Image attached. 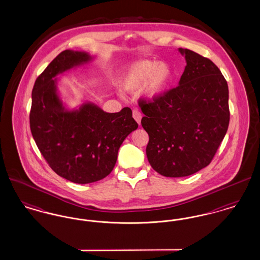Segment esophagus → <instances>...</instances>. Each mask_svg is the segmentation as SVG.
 <instances>
[{"label": "esophagus", "mask_w": 260, "mask_h": 260, "mask_svg": "<svg viewBox=\"0 0 260 260\" xmlns=\"http://www.w3.org/2000/svg\"><path fill=\"white\" fill-rule=\"evenodd\" d=\"M133 117H134V119L137 122V124H140V123H141V118H142V114L136 109V110H134V112H133Z\"/></svg>", "instance_id": "esophagus-1"}]
</instances>
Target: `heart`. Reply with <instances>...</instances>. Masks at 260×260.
I'll list each match as a JSON object with an SVG mask.
<instances>
[{"mask_svg": "<svg viewBox=\"0 0 260 260\" xmlns=\"http://www.w3.org/2000/svg\"><path fill=\"white\" fill-rule=\"evenodd\" d=\"M171 79V71L162 62L139 61L124 75L121 85L125 90L135 91L144 87L148 99H156L164 92Z\"/></svg>", "mask_w": 260, "mask_h": 260, "instance_id": "1", "label": "heart"}]
</instances>
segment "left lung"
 <instances>
[{"instance_id": "left-lung-1", "label": "left lung", "mask_w": 260, "mask_h": 260, "mask_svg": "<svg viewBox=\"0 0 260 260\" xmlns=\"http://www.w3.org/2000/svg\"><path fill=\"white\" fill-rule=\"evenodd\" d=\"M178 50L186 60L178 86L152 101L139 100L149 136L147 159L167 177L188 176L209 166L230 120L228 85L218 67L197 52Z\"/></svg>"}]
</instances>
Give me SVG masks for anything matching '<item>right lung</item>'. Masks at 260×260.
I'll list each match as a JSON object with an SVG mask.
<instances>
[{
	"label": "right lung",
	"instance_id": "obj_1",
	"mask_svg": "<svg viewBox=\"0 0 260 260\" xmlns=\"http://www.w3.org/2000/svg\"><path fill=\"white\" fill-rule=\"evenodd\" d=\"M91 59L85 51H62L38 77L32 90L30 128L38 148L54 173L79 184L111 173L120 146L138 126L128 107L107 113L90 102L76 110L63 106L55 77Z\"/></svg>",
	"mask_w": 260,
	"mask_h": 260
}]
</instances>
